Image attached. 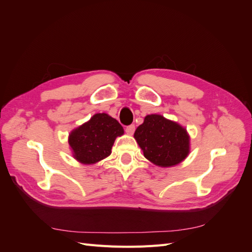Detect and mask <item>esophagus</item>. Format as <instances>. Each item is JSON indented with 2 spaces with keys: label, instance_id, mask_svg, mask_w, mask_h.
<instances>
[{
  "label": "esophagus",
  "instance_id": "34e87169",
  "mask_svg": "<svg viewBox=\"0 0 252 252\" xmlns=\"http://www.w3.org/2000/svg\"><path fill=\"white\" fill-rule=\"evenodd\" d=\"M125 130H126V132H127V134L132 135L133 132H134V130H135V126H134V125H129V126L126 127Z\"/></svg>",
  "mask_w": 252,
  "mask_h": 252
}]
</instances>
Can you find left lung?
Instances as JSON below:
<instances>
[{"label": "left lung", "instance_id": "left-lung-1", "mask_svg": "<svg viewBox=\"0 0 252 252\" xmlns=\"http://www.w3.org/2000/svg\"><path fill=\"white\" fill-rule=\"evenodd\" d=\"M133 136L144 157L163 168L182 163L190 152V136L186 128L161 114L145 117Z\"/></svg>", "mask_w": 252, "mask_h": 252}]
</instances>
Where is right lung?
Here are the masks:
<instances>
[{
  "label": "right lung",
  "instance_id": "obj_1",
  "mask_svg": "<svg viewBox=\"0 0 252 252\" xmlns=\"http://www.w3.org/2000/svg\"><path fill=\"white\" fill-rule=\"evenodd\" d=\"M124 134L119 122L107 113H95L68 136L72 157L83 165H94L111 154L113 143Z\"/></svg>",
  "mask_w": 252,
  "mask_h": 252
}]
</instances>
